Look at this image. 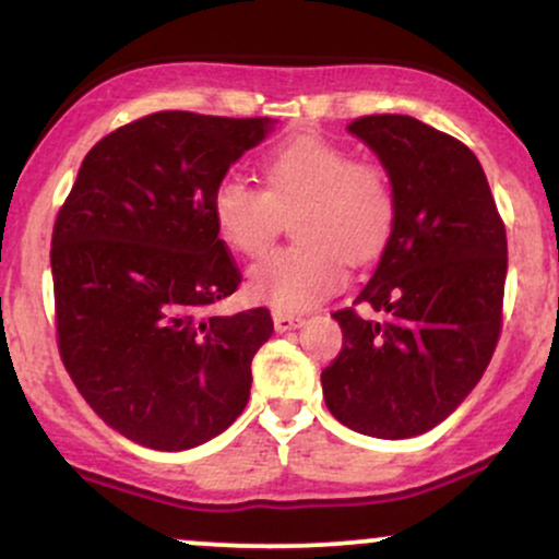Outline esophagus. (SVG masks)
<instances>
[{"label":"esophagus","instance_id":"1","mask_svg":"<svg viewBox=\"0 0 559 559\" xmlns=\"http://www.w3.org/2000/svg\"><path fill=\"white\" fill-rule=\"evenodd\" d=\"M273 325H275V331H278V333L294 331V329H299V325H305V316H294V312L275 310L273 312Z\"/></svg>","mask_w":559,"mask_h":559}]
</instances>
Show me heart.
Returning a JSON list of instances; mask_svg holds the SVG:
<instances>
[{"instance_id": "heart-1", "label": "heart", "mask_w": 559, "mask_h": 559, "mask_svg": "<svg viewBox=\"0 0 559 559\" xmlns=\"http://www.w3.org/2000/svg\"><path fill=\"white\" fill-rule=\"evenodd\" d=\"M265 191L223 176L210 197L221 239L247 258L271 247L284 215L299 241L252 265L247 292L275 310H307L346 284L349 262L376 258L394 226L396 199L386 168L352 159L336 141L301 133L262 159Z\"/></svg>"}]
</instances>
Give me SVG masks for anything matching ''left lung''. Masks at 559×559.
Instances as JSON below:
<instances>
[{"mask_svg":"<svg viewBox=\"0 0 559 559\" xmlns=\"http://www.w3.org/2000/svg\"><path fill=\"white\" fill-rule=\"evenodd\" d=\"M346 128L386 168L396 213L370 281L333 312L344 344L320 381L344 426L409 439L452 415L489 368L502 333L504 223L463 141L409 115Z\"/></svg>","mask_w":559,"mask_h":559,"instance_id":"obj_1","label":"left lung"}]
</instances>
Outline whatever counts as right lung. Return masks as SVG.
<instances>
[{
  "instance_id": "right-lung-1",
  "label": "right lung",
  "mask_w": 559,
  "mask_h": 559,
  "mask_svg": "<svg viewBox=\"0 0 559 559\" xmlns=\"http://www.w3.org/2000/svg\"><path fill=\"white\" fill-rule=\"evenodd\" d=\"M271 118L144 115L96 141L52 230L62 365L107 426L159 452L204 444L241 415L265 307L217 316L241 284L210 197Z\"/></svg>"
}]
</instances>
